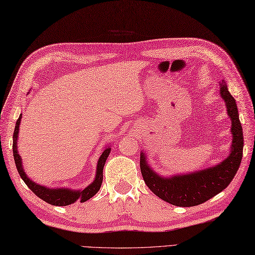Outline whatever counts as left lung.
I'll return each mask as SVG.
<instances>
[{"label": "left lung", "instance_id": "1", "mask_svg": "<svg viewBox=\"0 0 255 255\" xmlns=\"http://www.w3.org/2000/svg\"><path fill=\"white\" fill-rule=\"evenodd\" d=\"M219 94L224 100L231 121L232 141L230 153L220 163L208 169L184 174L161 176L147 161V155L140 153V170L144 183L159 198L180 207H192L207 202L229 185L239 169L243 152V132L236 100L223 80L219 83Z\"/></svg>", "mask_w": 255, "mask_h": 255}]
</instances>
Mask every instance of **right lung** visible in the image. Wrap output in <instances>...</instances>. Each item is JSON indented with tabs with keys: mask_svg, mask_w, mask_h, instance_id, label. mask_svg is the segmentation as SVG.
Segmentation results:
<instances>
[{
	"mask_svg": "<svg viewBox=\"0 0 255 255\" xmlns=\"http://www.w3.org/2000/svg\"><path fill=\"white\" fill-rule=\"evenodd\" d=\"M21 114L19 115L17 122L15 125L14 134H13V155L16 164V169H17L21 180L25 182V184L28 186L35 195L38 197L45 200L46 203L51 204L53 206H68L80 200L81 203H84L86 200L92 198L94 195L100 191L102 182H103V169H104L105 162L111 153V147H105L103 153L101 154L99 161H97L96 165V173L95 178L89 186H86L83 189H71L68 187H58V188H50L45 185H39V184L31 181L30 178L27 176L26 172L23 169V162H21L20 155L17 151V140H18V132H19V125H20Z\"/></svg>",
	"mask_w": 255,
	"mask_h": 255,
	"instance_id": "1",
	"label": "right lung"
}]
</instances>
